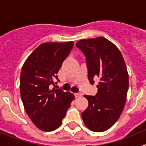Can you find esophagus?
I'll return each instance as SVG.
<instances>
[{
	"label": "esophagus",
	"mask_w": 146,
	"mask_h": 146,
	"mask_svg": "<svg viewBox=\"0 0 146 146\" xmlns=\"http://www.w3.org/2000/svg\"><path fill=\"white\" fill-rule=\"evenodd\" d=\"M74 95H75L76 98H78V97H80V96H82V94H81V93H76Z\"/></svg>",
	"instance_id": "34e87169"
}]
</instances>
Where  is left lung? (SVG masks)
<instances>
[{"instance_id": "8db88e82", "label": "left lung", "mask_w": 146, "mask_h": 146, "mask_svg": "<svg viewBox=\"0 0 146 146\" xmlns=\"http://www.w3.org/2000/svg\"><path fill=\"white\" fill-rule=\"evenodd\" d=\"M76 46L86 56L90 83L99 78L96 96L85 95L88 106L82 113V120L91 131H106L118 121L125 106L129 75L124 59L116 46L104 37L80 40Z\"/></svg>"}]
</instances>
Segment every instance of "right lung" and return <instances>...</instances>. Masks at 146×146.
I'll return each instance as SVG.
<instances>
[{"instance_id":"right-lung-1","label":"right lung","mask_w":146,"mask_h":146,"mask_svg":"<svg viewBox=\"0 0 146 146\" xmlns=\"http://www.w3.org/2000/svg\"><path fill=\"white\" fill-rule=\"evenodd\" d=\"M74 42H48L29 55L20 74V95L25 110L37 128L51 131L58 128L74 94L60 88L50 89ZM57 84V82H55Z\"/></svg>"}]
</instances>
